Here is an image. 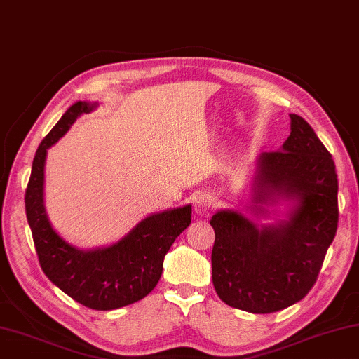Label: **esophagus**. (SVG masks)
I'll return each instance as SVG.
<instances>
[{
    "label": "esophagus",
    "mask_w": 359,
    "mask_h": 359,
    "mask_svg": "<svg viewBox=\"0 0 359 359\" xmlns=\"http://www.w3.org/2000/svg\"><path fill=\"white\" fill-rule=\"evenodd\" d=\"M194 208L198 212V215H210L215 208V197L211 194H200L194 202Z\"/></svg>",
    "instance_id": "esophagus-1"
}]
</instances>
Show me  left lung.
I'll return each mask as SVG.
<instances>
[{"label": "left lung", "instance_id": "left-lung-1", "mask_svg": "<svg viewBox=\"0 0 359 359\" xmlns=\"http://www.w3.org/2000/svg\"><path fill=\"white\" fill-rule=\"evenodd\" d=\"M292 132L282 148L259 157L254 198L297 197L290 219L257 229L235 211L212 216V284L225 304L269 313L298 303L317 282L336 236L337 175L334 161L316 132L290 115Z\"/></svg>", "mask_w": 359, "mask_h": 359}]
</instances>
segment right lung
<instances>
[{
	"mask_svg": "<svg viewBox=\"0 0 359 359\" xmlns=\"http://www.w3.org/2000/svg\"><path fill=\"white\" fill-rule=\"evenodd\" d=\"M96 104L77 102L48 132L36 151L25 192V210L42 271L77 303L90 309L111 311L140 301L157 285L163 257L191 224V205L144 219L110 248L79 250L50 225L43 208V163L47 149L66 134L81 113Z\"/></svg>",
	"mask_w": 359,
	"mask_h": 359,
	"instance_id": "right-lung-1",
	"label": "right lung"
}]
</instances>
